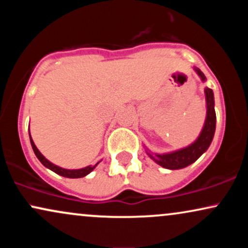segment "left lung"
<instances>
[{
  "label": "left lung",
  "mask_w": 248,
  "mask_h": 248,
  "mask_svg": "<svg viewBox=\"0 0 248 248\" xmlns=\"http://www.w3.org/2000/svg\"><path fill=\"white\" fill-rule=\"evenodd\" d=\"M198 76L201 77L202 80H205V76L203 75L202 71L195 69ZM205 96H206V120L204 124L203 129H202L201 135L198 139L190 144L189 147L183 148V149L176 150V152L168 153V154H155V157L150 153L148 155L153 158L154 161L161 167L170 170H177L186 168L193 162L197 161L203 153H205L207 148L211 144L213 135L216 130V112H215V98H213V92L211 88H205Z\"/></svg>",
  "instance_id": "left-lung-1"
}]
</instances>
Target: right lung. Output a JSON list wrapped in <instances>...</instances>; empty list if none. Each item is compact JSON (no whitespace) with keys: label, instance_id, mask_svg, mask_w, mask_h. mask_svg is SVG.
Wrapping results in <instances>:
<instances>
[{"label":"right lung","instance_id":"1","mask_svg":"<svg viewBox=\"0 0 248 248\" xmlns=\"http://www.w3.org/2000/svg\"><path fill=\"white\" fill-rule=\"evenodd\" d=\"M30 142H31V146H32V149H33V153H35V155L37 156V158H38L39 161L42 162V164L44 167L49 168L50 170H52L53 172L58 173V175L61 176H64V177H67V178H80V177H84V176H86L92 171L93 169L96 167V163L95 166H88L86 168H82V169H77V170H67V169H62V168L58 167V166H55L53 163H51L50 161H47L46 158L44 157V156L42 155L41 153H39V150L37 149V147L35 146V143H33L32 139H31V135H30Z\"/></svg>","mask_w":248,"mask_h":248}]
</instances>
